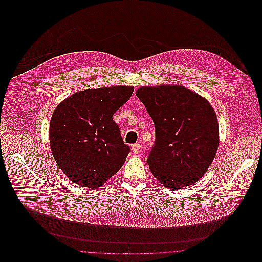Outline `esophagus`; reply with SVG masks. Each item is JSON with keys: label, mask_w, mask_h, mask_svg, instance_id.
<instances>
[{"label": "esophagus", "mask_w": 262, "mask_h": 262, "mask_svg": "<svg viewBox=\"0 0 262 262\" xmlns=\"http://www.w3.org/2000/svg\"><path fill=\"white\" fill-rule=\"evenodd\" d=\"M140 147H141V145L139 144V143H135V144H133L132 145V151L134 152V153H137L138 151H139V149H140Z\"/></svg>", "instance_id": "obj_1"}]
</instances>
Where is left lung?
<instances>
[{"label": "left lung", "mask_w": 262, "mask_h": 262, "mask_svg": "<svg viewBox=\"0 0 262 262\" xmlns=\"http://www.w3.org/2000/svg\"><path fill=\"white\" fill-rule=\"evenodd\" d=\"M136 96L155 128L148 153L152 174L166 188L190 186L211 165L219 145V126L210 103L182 85L141 86Z\"/></svg>", "instance_id": "obj_1"}]
</instances>
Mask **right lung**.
I'll list each match as a JSON object with an SVG mask.
<instances>
[{"mask_svg": "<svg viewBox=\"0 0 262 262\" xmlns=\"http://www.w3.org/2000/svg\"><path fill=\"white\" fill-rule=\"evenodd\" d=\"M133 86L88 89L61 102L50 120L52 155L75 184L99 187L116 174L130 152L113 115L131 97Z\"/></svg>", "mask_w": 262, "mask_h": 262, "instance_id": "right-lung-1", "label": "right lung"}]
</instances>
